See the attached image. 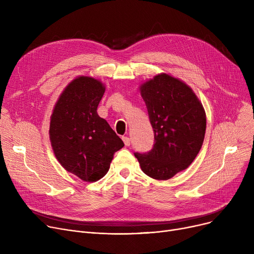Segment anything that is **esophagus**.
<instances>
[{"label":"esophagus","mask_w":254,"mask_h":254,"mask_svg":"<svg viewBox=\"0 0 254 254\" xmlns=\"http://www.w3.org/2000/svg\"><path fill=\"white\" fill-rule=\"evenodd\" d=\"M123 140H124V143H125L126 146H129V145H130V140H129V138H127V137H123Z\"/></svg>","instance_id":"34e87169"}]
</instances>
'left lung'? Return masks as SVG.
Returning a JSON list of instances; mask_svg holds the SVG:
<instances>
[{"label": "left lung", "instance_id": "8db88e82", "mask_svg": "<svg viewBox=\"0 0 254 254\" xmlns=\"http://www.w3.org/2000/svg\"><path fill=\"white\" fill-rule=\"evenodd\" d=\"M154 132L153 148L135 153L142 171L156 180H168L188 169L204 142L205 109L193 90L167 73L140 85Z\"/></svg>", "mask_w": 254, "mask_h": 254}]
</instances>
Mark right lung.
I'll list each match as a JSON object with an SVG mask.
<instances>
[{
    "label": "right lung",
    "instance_id": "obj_1",
    "mask_svg": "<svg viewBox=\"0 0 254 254\" xmlns=\"http://www.w3.org/2000/svg\"><path fill=\"white\" fill-rule=\"evenodd\" d=\"M105 89L101 80L78 76L64 87L50 116L49 139L57 159L85 182L104 177L113 154L125 146L97 112Z\"/></svg>",
    "mask_w": 254,
    "mask_h": 254
}]
</instances>
